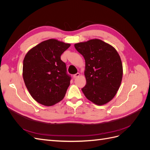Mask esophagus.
Wrapping results in <instances>:
<instances>
[{"instance_id":"esophagus-1","label":"esophagus","mask_w":150,"mask_h":150,"mask_svg":"<svg viewBox=\"0 0 150 150\" xmlns=\"http://www.w3.org/2000/svg\"><path fill=\"white\" fill-rule=\"evenodd\" d=\"M79 76H80V74L79 73V72H78V73H76V74H74L73 77H74V78H78V77H79Z\"/></svg>"}]
</instances>
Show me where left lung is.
Instances as JSON below:
<instances>
[{
	"label": "left lung",
	"instance_id": "obj_1",
	"mask_svg": "<svg viewBox=\"0 0 150 150\" xmlns=\"http://www.w3.org/2000/svg\"><path fill=\"white\" fill-rule=\"evenodd\" d=\"M84 57L86 84L85 96L98 106L110 102L118 91L122 78L119 54L110 44L98 39L74 44Z\"/></svg>",
	"mask_w": 150,
	"mask_h": 150
}]
</instances>
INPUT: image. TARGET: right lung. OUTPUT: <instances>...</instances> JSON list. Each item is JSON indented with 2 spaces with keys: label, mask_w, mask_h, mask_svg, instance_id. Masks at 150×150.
<instances>
[{
  "label": "right lung",
  "mask_w": 150,
  "mask_h": 150,
  "mask_svg": "<svg viewBox=\"0 0 150 150\" xmlns=\"http://www.w3.org/2000/svg\"><path fill=\"white\" fill-rule=\"evenodd\" d=\"M71 46L54 39L32 48L23 61L22 76L27 89L38 103L50 106L64 98L71 76L61 54Z\"/></svg>",
  "instance_id": "add662e5"
}]
</instances>
